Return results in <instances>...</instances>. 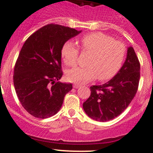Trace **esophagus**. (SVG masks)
<instances>
[{
	"instance_id": "1",
	"label": "esophagus",
	"mask_w": 153,
	"mask_h": 153,
	"mask_svg": "<svg viewBox=\"0 0 153 153\" xmlns=\"http://www.w3.org/2000/svg\"><path fill=\"white\" fill-rule=\"evenodd\" d=\"M80 87H81V85H80V84H73V87H74V88H75V89L79 88Z\"/></svg>"
}]
</instances>
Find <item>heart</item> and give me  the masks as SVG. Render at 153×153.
<instances>
[{"mask_svg": "<svg viewBox=\"0 0 153 153\" xmlns=\"http://www.w3.org/2000/svg\"><path fill=\"white\" fill-rule=\"evenodd\" d=\"M82 51L91 54L87 67H75L66 72V79L70 82L84 84L96 78L100 81L111 79L117 73L123 62L126 48L123 44L114 41L102 33L87 34L80 39ZM65 64L75 66L78 49L70 41L65 42L61 49Z\"/></svg>", "mask_w": 153, "mask_h": 153, "instance_id": "b5f03b06", "label": "heart"}]
</instances>
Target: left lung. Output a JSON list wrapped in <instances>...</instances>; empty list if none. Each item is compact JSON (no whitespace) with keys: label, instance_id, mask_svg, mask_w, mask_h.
Listing matches in <instances>:
<instances>
[{"label":"left lung","instance_id":"obj_1","mask_svg":"<svg viewBox=\"0 0 153 153\" xmlns=\"http://www.w3.org/2000/svg\"><path fill=\"white\" fill-rule=\"evenodd\" d=\"M140 63L131 46L117 73L102 85L90 87V97L83 103L87 116L94 120L106 122L122 114L137 93L140 79Z\"/></svg>","mask_w":153,"mask_h":153}]
</instances>
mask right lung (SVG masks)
<instances>
[{"mask_svg":"<svg viewBox=\"0 0 153 153\" xmlns=\"http://www.w3.org/2000/svg\"><path fill=\"white\" fill-rule=\"evenodd\" d=\"M73 28L48 25L25 41L14 69L13 83L23 108L32 116L45 119L61 108L72 84L59 82L61 49L65 42L81 33Z\"/></svg>","mask_w":153,"mask_h":153,"instance_id":"1","label":"right lung"}]
</instances>
